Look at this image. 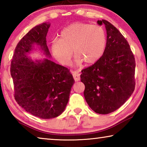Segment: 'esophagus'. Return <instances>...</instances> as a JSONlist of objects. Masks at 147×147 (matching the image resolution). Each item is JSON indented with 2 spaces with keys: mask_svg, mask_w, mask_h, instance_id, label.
<instances>
[{
  "mask_svg": "<svg viewBox=\"0 0 147 147\" xmlns=\"http://www.w3.org/2000/svg\"><path fill=\"white\" fill-rule=\"evenodd\" d=\"M72 73H73L74 79L75 82H78L80 80V74H79L78 71H72Z\"/></svg>",
  "mask_w": 147,
  "mask_h": 147,
  "instance_id": "1",
  "label": "esophagus"
}]
</instances>
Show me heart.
Segmentation results:
<instances>
[{
	"label": "heart",
	"mask_w": 147,
	"mask_h": 147,
	"mask_svg": "<svg viewBox=\"0 0 147 147\" xmlns=\"http://www.w3.org/2000/svg\"><path fill=\"white\" fill-rule=\"evenodd\" d=\"M106 35L103 28L98 25L76 23L63 29L58 39L52 42L51 51L57 61L67 65L73 55L76 54L77 65L84 61L92 64L102 56L106 46Z\"/></svg>",
	"instance_id": "obj_1"
}]
</instances>
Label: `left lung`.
<instances>
[{
  "instance_id": "8db88e82",
  "label": "left lung",
  "mask_w": 147,
  "mask_h": 147,
  "mask_svg": "<svg viewBox=\"0 0 147 147\" xmlns=\"http://www.w3.org/2000/svg\"><path fill=\"white\" fill-rule=\"evenodd\" d=\"M105 51L93 65L82 71L81 82L87 103L94 112L108 114L120 108L135 89L136 62L130 45L121 33L106 20Z\"/></svg>"
}]
</instances>
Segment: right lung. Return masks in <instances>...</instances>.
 <instances>
[{"label": "right lung", "instance_id": "obj_1", "mask_svg": "<svg viewBox=\"0 0 147 147\" xmlns=\"http://www.w3.org/2000/svg\"><path fill=\"white\" fill-rule=\"evenodd\" d=\"M51 23L32 28L17 45L11 63L14 97L27 112L41 119L56 117L68 103L73 75L65 67L54 63L47 45L46 36ZM37 45L46 59L33 61L28 54Z\"/></svg>", "mask_w": 147, "mask_h": 147}]
</instances>
